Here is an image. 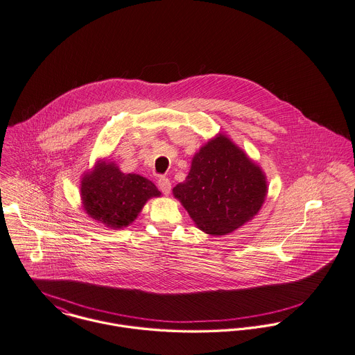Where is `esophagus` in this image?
I'll return each instance as SVG.
<instances>
[{
    "label": "esophagus",
    "instance_id": "obj_1",
    "mask_svg": "<svg viewBox=\"0 0 355 355\" xmlns=\"http://www.w3.org/2000/svg\"><path fill=\"white\" fill-rule=\"evenodd\" d=\"M157 184H159V189H160L165 195H168V193H171V187H172V186H171V180H169L168 178L160 176Z\"/></svg>",
    "mask_w": 355,
    "mask_h": 355
}]
</instances>
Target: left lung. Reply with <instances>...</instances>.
Masks as SVG:
<instances>
[{
  "label": "left lung",
  "mask_w": 355,
  "mask_h": 355,
  "mask_svg": "<svg viewBox=\"0 0 355 355\" xmlns=\"http://www.w3.org/2000/svg\"><path fill=\"white\" fill-rule=\"evenodd\" d=\"M266 193L261 169L225 135L209 141L193 156L189 176L173 189L196 226L213 236L248 223Z\"/></svg>",
  "instance_id": "obj_1"
}]
</instances>
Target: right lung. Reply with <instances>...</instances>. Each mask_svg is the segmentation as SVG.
I'll use <instances>...</instances> for the list:
<instances>
[{"mask_svg":"<svg viewBox=\"0 0 355 355\" xmlns=\"http://www.w3.org/2000/svg\"><path fill=\"white\" fill-rule=\"evenodd\" d=\"M157 187L144 176L125 175L112 162H100L84 176L81 198L85 211L104 225L123 227L131 224L146 200L159 196Z\"/></svg>","mask_w":355,"mask_h":355,"instance_id":"obj_1","label":"right lung"}]
</instances>
